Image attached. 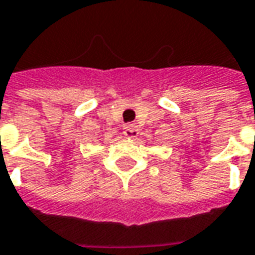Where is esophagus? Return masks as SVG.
Here are the masks:
<instances>
[{
  "instance_id": "34e87169",
  "label": "esophagus",
  "mask_w": 255,
  "mask_h": 255,
  "mask_svg": "<svg viewBox=\"0 0 255 255\" xmlns=\"http://www.w3.org/2000/svg\"><path fill=\"white\" fill-rule=\"evenodd\" d=\"M139 133V129L135 124H126L124 126V135L127 137H135L137 136Z\"/></svg>"
}]
</instances>
